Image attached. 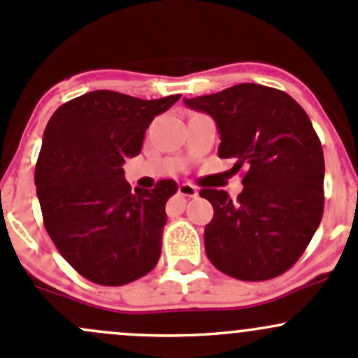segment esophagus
<instances>
[{
    "label": "esophagus",
    "mask_w": 358,
    "mask_h": 358,
    "mask_svg": "<svg viewBox=\"0 0 358 358\" xmlns=\"http://www.w3.org/2000/svg\"><path fill=\"white\" fill-rule=\"evenodd\" d=\"M179 194L186 196V198H196L198 196V189L189 182H184L179 186Z\"/></svg>",
    "instance_id": "esophagus-1"
}]
</instances>
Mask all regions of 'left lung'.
I'll list each match as a JSON object with an SVG mask.
<instances>
[{
  "mask_svg": "<svg viewBox=\"0 0 358 358\" xmlns=\"http://www.w3.org/2000/svg\"><path fill=\"white\" fill-rule=\"evenodd\" d=\"M210 114L220 133V159H236L244 189L236 199L205 187L213 206L205 251L217 270L263 282L290 270L317 230L324 210V155L306 110L276 88L239 83L184 99Z\"/></svg>",
  "mask_w": 358,
  "mask_h": 358,
  "instance_id": "8db88e82",
  "label": "left lung"
}]
</instances>
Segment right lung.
I'll return each instance as SVG.
<instances>
[{"instance_id":"obj_1","label":"right lung","mask_w":358,"mask_h":358,"mask_svg":"<svg viewBox=\"0 0 358 358\" xmlns=\"http://www.w3.org/2000/svg\"><path fill=\"white\" fill-rule=\"evenodd\" d=\"M179 99L88 92L57 107L45 126L36 165L44 227L61 256L90 282L126 285L159 263L165 203L178 184L164 179L133 193L122 164L141 152L153 117Z\"/></svg>"}]
</instances>
